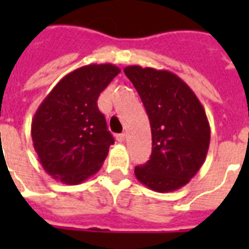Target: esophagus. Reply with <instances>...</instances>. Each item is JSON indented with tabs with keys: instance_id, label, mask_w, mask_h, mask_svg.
Masks as SVG:
<instances>
[{
	"instance_id": "34e87169",
	"label": "esophagus",
	"mask_w": 249,
	"mask_h": 249,
	"mask_svg": "<svg viewBox=\"0 0 249 249\" xmlns=\"http://www.w3.org/2000/svg\"><path fill=\"white\" fill-rule=\"evenodd\" d=\"M125 137H126V134H125V133H120V134H117L116 136V140L119 141V142H124Z\"/></svg>"
}]
</instances>
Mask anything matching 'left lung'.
<instances>
[{"label": "left lung", "mask_w": 249, "mask_h": 249, "mask_svg": "<svg viewBox=\"0 0 249 249\" xmlns=\"http://www.w3.org/2000/svg\"><path fill=\"white\" fill-rule=\"evenodd\" d=\"M125 75L140 94L150 119L152 152L136 166L137 179L158 193L189 183L203 165L211 141L205 111L190 86L165 70L129 66Z\"/></svg>", "instance_id": "obj_1"}]
</instances>
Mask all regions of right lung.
I'll return each instance as SVG.
<instances>
[{
	"label": "right lung",
	"mask_w": 249,
	"mask_h": 249,
	"mask_svg": "<svg viewBox=\"0 0 249 249\" xmlns=\"http://www.w3.org/2000/svg\"><path fill=\"white\" fill-rule=\"evenodd\" d=\"M120 73L113 64H89L68 73L45 98L32 119V141L45 172L77 185L101 169L113 137L98 97Z\"/></svg>",
	"instance_id": "right-lung-1"
}]
</instances>
